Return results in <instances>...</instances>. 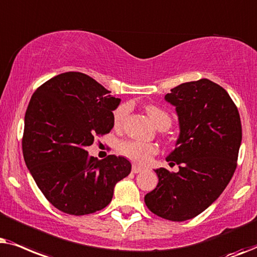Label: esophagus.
<instances>
[{"label":"esophagus","mask_w":257,"mask_h":257,"mask_svg":"<svg viewBox=\"0 0 257 257\" xmlns=\"http://www.w3.org/2000/svg\"><path fill=\"white\" fill-rule=\"evenodd\" d=\"M141 172H143V168H141V167H139V166H133V173L134 174H138V173H141Z\"/></svg>","instance_id":"1"}]
</instances>
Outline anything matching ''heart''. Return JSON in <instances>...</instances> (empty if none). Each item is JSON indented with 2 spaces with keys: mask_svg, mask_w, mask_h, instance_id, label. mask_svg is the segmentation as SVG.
<instances>
[{
  "mask_svg": "<svg viewBox=\"0 0 257 257\" xmlns=\"http://www.w3.org/2000/svg\"><path fill=\"white\" fill-rule=\"evenodd\" d=\"M147 112H148L149 117L152 121L155 123L157 128H162V126L167 125L169 128L172 124V117L167 111L161 109L156 105H148L146 108ZM129 112V105L128 104H121L114 110V124L115 126H122L124 123L126 116ZM119 153L126 159L134 161L136 163L140 164H147L150 162L152 157L157 154V147L153 143H146L140 141H124L122 142L118 147Z\"/></svg>",
  "mask_w": 257,
  "mask_h": 257,
  "instance_id": "b5f03b06",
  "label": "heart"
}]
</instances>
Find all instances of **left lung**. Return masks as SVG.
Returning a JSON list of instances; mask_svg holds the SVG:
<instances>
[{
  "instance_id": "1",
  "label": "left lung",
  "mask_w": 257,
  "mask_h": 257,
  "mask_svg": "<svg viewBox=\"0 0 257 257\" xmlns=\"http://www.w3.org/2000/svg\"><path fill=\"white\" fill-rule=\"evenodd\" d=\"M180 123L176 148L167 161L179 172L156 169L159 183L146 206L169 221L190 220L207 209L234 175L242 141L237 107L221 85L208 78L182 83L167 94Z\"/></svg>"
}]
</instances>
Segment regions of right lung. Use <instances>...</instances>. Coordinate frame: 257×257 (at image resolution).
I'll use <instances>...</instances> for the list:
<instances>
[{"label":"right lung","mask_w":257,"mask_h":257,"mask_svg":"<svg viewBox=\"0 0 257 257\" xmlns=\"http://www.w3.org/2000/svg\"><path fill=\"white\" fill-rule=\"evenodd\" d=\"M94 78L68 71L36 89L27 108L22 152L37 187L55 208L87 215L110 203L115 184L131 174L122 156H89L94 136L114 126L119 98Z\"/></svg>","instance_id":"right-lung-1"}]
</instances>
